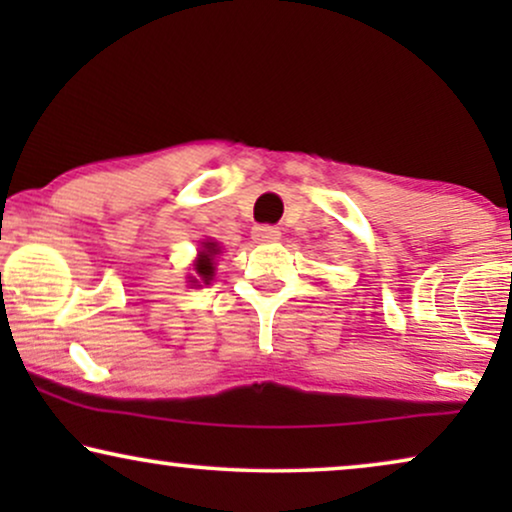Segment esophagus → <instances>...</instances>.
<instances>
[{
    "instance_id": "34e87169",
    "label": "esophagus",
    "mask_w": 512,
    "mask_h": 512,
    "mask_svg": "<svg viewBox=\"0 0 512 512\" xmlns=\"http://www.w3.org/2000/svg\"><path fill=\"white\" fill-rule=\"evenodd\" d=\"M279 228L275 226H256L251 230V237H254L256 242H277L279 240Z\"/></svg>"
}]
</instances>
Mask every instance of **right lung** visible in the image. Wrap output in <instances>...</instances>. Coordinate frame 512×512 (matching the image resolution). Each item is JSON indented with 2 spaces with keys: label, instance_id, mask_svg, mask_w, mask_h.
<instances>
[{
  "label": "right lung",
  "instance_id": "obj_1",
  "mask_svg": "<svg viewBox=\"0 0 512 512\" xmlns=\"http://www.w3.org/2000/svg\"><path fill=\"white\" fill-rule=\"evenodd\" d=\"M216 254H219V247H216L214 242H205V249L200 251L198 261H195V272H198V277L205 284L214 277V256ZM193 282H198V279L193 277Z\"/></svg>",
  "mask_w": 512,
  "mask_h": 512
}]
</instances>
